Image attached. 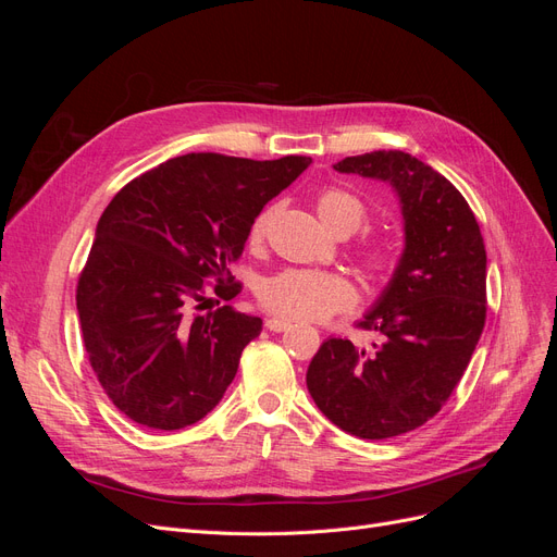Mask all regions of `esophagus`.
<instances>
[{"label": "esophagus", "instance_id": "1", "mask_svg": "<svg viewBox=\"0 0 557 557\" xmlns=\"http://www.w3.org/2000/svg\"><path fill=\"white\" fill-rule=\"evenodd\" d=\"M264 325L269 332H288L293 327L290 320H283V318H267Z\"/></svg>", "mask_w": 557, "mask_h": 557}]
</instances>
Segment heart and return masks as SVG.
Wrapping results in <instances>:
<instances>
[{"label":"heart","instance_id":"1","mask_svg":"<svg viewBox=\"0 0 557 557\" xmlns=\"http://www.w3.org/2000/svg\"><path fill=\"white\" fill-rule=\"evenodd\" d=\"M320 221L334 234H350L364 225V201L346 188H323L315 197ZM274 207L262 209L248 230V244L258 248L264 244L269 227L274 223ZM360 260L376 276H387L397 269V250L383 239L367 242L360 250ZM260 307L278 318L288 320H325L334 313L350 311L358 305V290L344 274L318 272V269H283L260 283Z\"/></svg>","mask_w":557,"mask_h":557}]
</instances>
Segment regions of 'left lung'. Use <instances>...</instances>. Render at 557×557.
<instances>
[{
    "mask_svg": "<svg viewBox=\"0 0 557 557\" xmlns=\"http://www.w3.org/2000/svg\"><path fill=\"white\" fill-rule=\"evenodd\" d=\"M336 172L387 181L401 199L407 248L374 311L372 350L327 339L307 387L332 423L358 440H391L425 425L458 387L485 325V244L455 185L401 150H374Z\"/></svg>",
    "mask_w": 557,
    "mask_h": 557,
    "instance_id": "8db88e82",
    "label": "left lung"
}]
</instances>
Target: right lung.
<instances>
[{"instance_id":"right-lung-1","label":"right lung","mask_w":557,"mask_h":557,"mask_svg":"<svg viewBox=\"0 0 557 557\" xmlns=\"http://www.w3.org/2000/svg\"><path fill=\"white\" fill-rule=\"evenodd\" d=\"M309 162L188 153L111 199L81 269L76 309L99 385L134 423L181 430L223 399L262 332L260 318L227 305L242 293L227 267L262 207Z\"/></svg>"}]
</instances>
